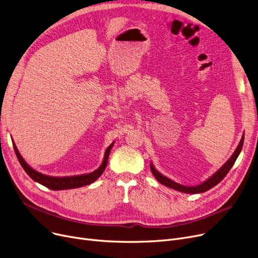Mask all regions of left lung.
Masks as SVG:
<instances>
[{"label":"left lung","instance_id":"left-lung-1","mask_svg":"<svg viewBox=\"0 0 258 258\" xmlns=\"http://www.w3.org/2000/svg\"><path fill=\"white\" fill-rule=\"evenodd\" d=\"M243 140H245V133L242 134L241 139H240V141H239V143H238V145L236 147V150L234 151L232 156L227 160L226 163L219 170H216L211 175V177H209L207 180H205L204 182H202L199 185L185 186V185H182V184H179L177 182L172 181L171 179L167 178L166 175H163L161 172H159L155 168L153 162H151V170H152L154 177L157 179L158 182H160L161 184H163L166 187L174 189V190H178V191H181V192H184V194H201V192H205V191L209 190V189H211L212 187H214L215 185H218L226 177V174L229 172V170L232 168V166L235 163L237 157L239 156V154L241 152V148H242V145H243Z\"/></svg>","mask_w":258,"mask_h":258}]
</instances>
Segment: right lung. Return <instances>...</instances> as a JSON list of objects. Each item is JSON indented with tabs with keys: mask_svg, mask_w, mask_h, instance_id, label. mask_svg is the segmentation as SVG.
Here are the masks:
<instances>
[{
	"mask_svg": "<svg viewBox=\"0 0 258 258\" xmlns=\"http://www.w3.org/2000/svg\"><path fill=\"white\" fill-rule=\"evenodd\" d=\"M114 143H115V141H113L111 143V145L105 150L103 160L101 162L100 166L96 170H94L89 173L67 175V177H53V175H47L42 172H38L37 170L33 169L28 163H27V162L24 160V158L21 156L15 141H13V139H12V144H13V148H15L16 155L20 161L22 167L26 171V173L28 174L33 181L39 183L40 185H44L45 187H47L49 189H52V190H64V189L78 188V187H83L86 185H90L93 182L96 181L102 174V172L104 171V169L107 165L108 156H110V153H111V150H112Z\"/></svg>",
	"mask_w": 258,
	"mask_h": 258,
	"instance_id": "1",
	"label": "right lung"
}]
</instances>
